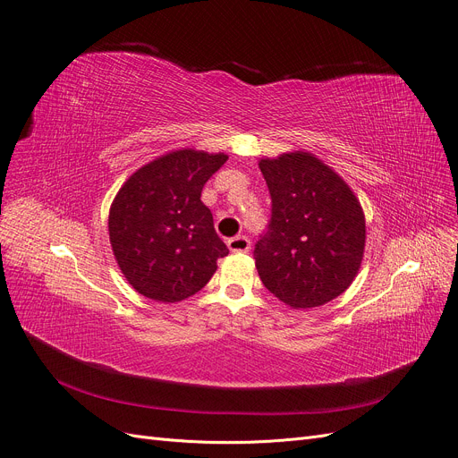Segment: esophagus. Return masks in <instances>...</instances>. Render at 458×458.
<instances>
[{
    "instance_id": "esophagus-1",
    "label": "esophagus",
    "mask_w": 458,
    "mask_h": 458,
    "mask_svg": "<svg viewBox=\"0 0 458 458\" xmlns=\"http://www.w3.org/2000/svg\"><path fill=\"white\" fill-rule=\"evenodd\" d=\"M228 249L232 252H249L250 250V239L247 235H235L228 239Z\"/></svg>"
}]
</instances>
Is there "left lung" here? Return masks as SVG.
Listing matches in <instances>:
<instances>
[{
    "instance_id": "obj_1",
    "label": "left lung",
    "mask_w": 458,
    "mask_h": 458,
    "mask_svg": "<svg viewBox=\"0 0 458 458\" xmlns=\"http://www.w3.org/2000/svg\"><path fill=\"white\" fill-rule=\"evenodd\" d=\"M271 219L254 247L267 290L292 308L321 306L354 280L366 245V221L349 185L306 152L261 159Z\"/></svg>"
}]
</instances>
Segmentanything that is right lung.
Returning a JSON list of instances; mask_svg holds the SVG:
<instances>
[{
	"instance_id": "add662e5",
	"label": "right lung",
	"mask_w": 458,
	"mask_h": 458,
	"mask_svg": "<svg viewBox=\"0 0 458 458\" xmlns=\"http://www.w3.org/2000/svg\"><path fill=\"white\" fill-rule=\"evenodd\" d=\"M225 154L178 150L144 165L118 191L109 239L120 271L135 290L159 302L200 292L230 250L200 200Z\"/></svg>"
}]
</instances>
